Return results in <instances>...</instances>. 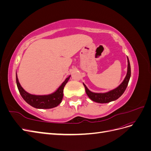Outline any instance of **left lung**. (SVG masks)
Segmentation results:
<instances>
[{
    "mask_svg": "<svg viewBox=\"0 0 151 151\" xmlns=\"http://www.w3.org/2000/svg\"><path fill=\"white\" fill-rule=\"evenodd\" d=\"M128 66H127V75L125 77L124 80L122 83L118 86L115 89H112L106 93H94L91 91L87 86L83 83V85L85 88L86 93L88 97L93 101H95L98 103H107L113 101H115L117 99L119 98L125 92L127 87L129 84V82L131 76V69L130 65L129 58L127 57Z\"/></svg>",
    "mask_w": 151,
    "mask_h": 151,
    "instance_id": "obj_1",
    "label": "left lung"
}]
</instances>
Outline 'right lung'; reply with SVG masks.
<instances>
[{
  "instance_id": "obj_1",
  "label": "right lung",
  "mask_w": 151,
  "mask_h": 151,
  "mask_svg": "<svg viewBox=\"0 0 151 151\" xmlns=\"http://www.w3.org/2000/svg\"><path fill=\"white\" fill-rule=\"evenodd\" d=\"M70 76L63 82L60 86L54 93L48 95H35L31 94L22 88L17 78L16 72V84L18 90L24 101L35 108L50 109L57 106L62 102L63 96V88L70 79Z\"/></svg>"
}]
</instances>
